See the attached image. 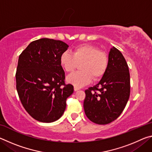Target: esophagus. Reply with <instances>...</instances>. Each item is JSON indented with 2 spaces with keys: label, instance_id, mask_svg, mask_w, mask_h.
I'll return each mask as SVG.
<instances>
[{
  "label": "esophagus",
  "instance_id": "34e87169",
  "mask_svg": "<svg viewBox=\"0 0 152 152\" xmlns=\"http://www.w3.org/2000/svg\"><path fill=\"white\" fill-rule=\"evenodd\" d=\"M80 89V88H78V87H77V86H74V90L75 91H78V90Z\"/></svg>",
  "mask_w": 152,
  "mask_h": 152
}]
</instances>
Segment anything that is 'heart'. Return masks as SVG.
Here are the masks:
<instances>
[{
	"mask_svg": "<svg viewBox=\"0 0 152 152\" xmlns=\"http://www.w3.org/2000/svg\"><path fill=\"white\" fill-rule=\"evenodd\" d=\"M60 62L67 72H73L78 64L82 70L69 75L67 80L77 87H81L91 82L92 79L98 80L103 76L109 66V58L104 51L91 44H83L74 49L72 53L64 51Z\"/></svg>",
	"mask_w": 152,
	"mask_h": 152,
	"instance_id": "obj_1",
	"label": "heart"
}]
</instances>
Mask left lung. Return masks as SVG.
I'll return each mask as SVG.
<instances>
[{"instance_id":"left-lung-1","label":"left lung","mask_w":152,"mask_h":152,"mask_svg":"<svg viewBox=\"0 0 152 152\" xmlns=\"http://www.w3.org/2000/svg\"><path fill=\"white\" fill-rule=\"evenodd\" d=\"M85 94L84 112L92 122L106 125L121 114L130 95V75L127 61L118 49H110L106 73Z\"/></svg>"}]
</instances>
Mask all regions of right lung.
<instances>
[{"mask_svg": "<svg viewBox=\"0 0 152 152\" xmlns=\"http://www.w3.org/2000/svg\"><path fill=\"white\" fill-rule=\"evenodd\" d=\"M68 48L61 41L42 38L30 43L19 56L15 74L17 93L26 111L38 121L60 119L67 98L73 93L74 86L65 83L60 62Z\"/></svg>", "mask_w": 152, "mask_h": 152, "instance_id": "1", "label": "right lung"}]
</instances>
